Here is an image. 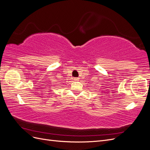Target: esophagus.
I'll return each mask as SVG.
<instances>
[{
    "label": "esophagus",
    "instance_id": "34e87169",
    "mask_svg": "<svg viewBox=\"0 0 150 150\" xmlns=\"http://www.w3.org/2000/svg\"><path fill=\"white\" fill-rule=\"evenodd\" d=\"M74 80L76 81H78L79 80V78H75L74 79Z\"/></svg>",
    "mask_w": 150,
    "mask_h": 150
}]
</instances>
